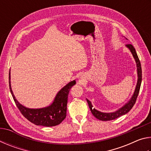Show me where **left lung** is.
Wrapping results in <instances>:
<instances>
[{"label":"left lung","mask_w":151,"mask_h":151,"mask_svg":"<svg viewBox=\"0 0 151 151\" xmlns=\"http://www.w3.org/2000/svg\"><path fill=\"white\" fill-rule=\"evenodd\" d=\"M125 39H127V38H125ZM126 47L129 48V50L131 51L132 53V56L134 58L135 63H136L137 65V83L136 87H135L134 93L132 94L131 98L130 99V100L127 102V103H125L123 106L121 108L119 109L116 111L111 112H103L101 111H99L98 110L95 109L93 108V104H92L91 102L88 100L86 99V101H87V103L88 104V106L91 109V111L92 114H93L94 117H96L97 119L101 120V121H111V120H114L115 119L119 118V117L121 116L122 115H124L125 114H127V112L130 111L132 106H134V104L136 102L137 98L138 96V94L139 93L140 85H141V81H142V69H141V65H140V60L139 59V57H138V55L137 54L136 50L134 48L133 46L132 45H127Z\"/></svg>","instance_id":"left-lung-1"}]
</instances>
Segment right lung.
I'll list each match as a JSON object with an SVG mask.
<instances>
[{
	"label": "right lung",
	"mask_w": 151,
	"mask_h": 151,
	"mask_svg": "<svg viewBox=\"0 0 151 151\" xmlns=\"http://www.w3.org/2000/svg\"><path fill=\"white\" fill-rule=\"evenodd\" d=\"M11 71V70H10ZM76 84L75 80L70 81L58 92L54 101L50 105L40 109H30L20 104L17 100L12 91L11 73L9 72V88L18 109L25 118L39 126L54 127L59 124L66 116V105L70 89Z\"/></svg>",
	"instance_id": "add662e5"
}]
</instances>
